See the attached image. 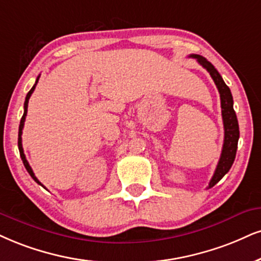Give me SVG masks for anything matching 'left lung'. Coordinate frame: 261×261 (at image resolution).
<instances>
[{"label":"left lung","instance_id":"obj_1","mask_svg":"<svg viewBox=\"0 0 261 261\" xmlns=\"http://www.w3.org/2000/svg\"><path fill=\"white\" fill-rule=\"evenodd\" d=\"M190 58H195L197 62L204 67L212 76L213 81L217 86L218 91L220 94V101H221V115H223V122H224V145L223 150H221L220 160L218 162L217 169H215L213 178L209 181L208 189L213 188L220 179L229 172L231 166H232L234 157H236L237 151V144H239L240 138V128H239V121H237L236 112L233 110V99L232 94L229 87L224 82L223 77L220 73L217 71V69L208 62L205 58L198 54H191Z\"/></svg>","mask_w":261,"mask_h":261}]
</instances>
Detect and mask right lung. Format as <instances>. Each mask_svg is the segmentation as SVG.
Here are the masks:
<instances>
[{
	"instance_id": "1",
	"label": "right lung",
	"mask_w": 261,
	"mask_h": 261,
	"mask_svg": "<svg viewBox=\"0 0 261 261\" xmlns=\"http://www.w3.org/2000/svg\"><path fill=\"white\" fill-rule=\"evenodd\" d=\"M38 80H40V76L37 77V80H36V82H35V85H34V87H32V88L30 89V91H29V93L27 94V98H25V102H24V115H22V117H21V120H20V124H19V134H18V147H19V152H20V157H21V160H22V163H24V166H25V168H27V170L29 172V174L31 175V178L35 180V181L37 182V184H40L41 186H43L40 182V180H38L36 176H35V174H34V172H32V169H31V167H30V165H29V162L27 161V157H25V155H24V150H22V144H21V134H22V128H24V122H25V117H27V114H28V104H29V99H30V96H31V94L32 93H34V91H35V88H36V85H37V82H38ZM44 188V186H43Z\"/></svg>"
}]
</instances>
